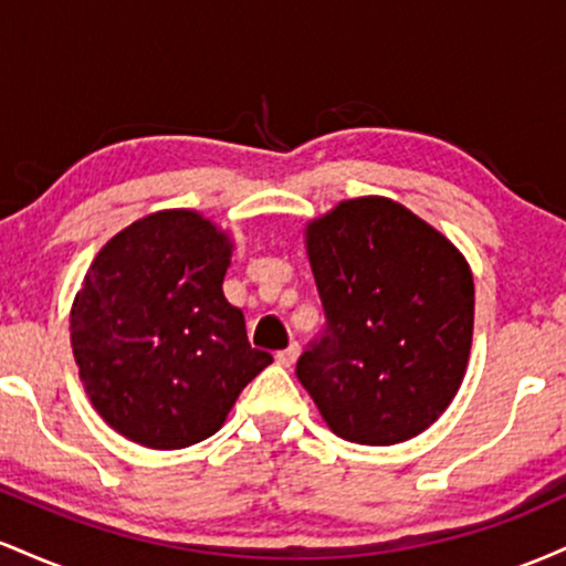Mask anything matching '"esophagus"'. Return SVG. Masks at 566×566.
<instances>
[{
    "label": "esophagus",
    "instance_id": "34e87169",
    "mask_svg": "<svg viewBox=\"0 0 566 566\" xmlns=\"http://www.w3.org/2000/svg\"><path fill=\"white\" fill-rule=\"evenodd\" d=\"M297 356H301V346H297V343H290L287 348H282V350H276V361L282 367H292L297 361Z\"/></svg>",
    "mask_w": 566,
    "mask_h": 566
}]
</instances>
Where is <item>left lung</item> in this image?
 I'll use <instances>...</instances> for the list:
<instances>
[{
  "label": "left lung",
  "instance_id": "1",
  "mask_svg": "<svg viewBox=\"0 0 566 566\" xmlns=\"http://www.w3.org/2000/svg\"><path fill=\"white\" fill-rule=\"evenodd\" d=\"M324 329L295 375L337 437L396 444L463 382L473 276L450 239L382 197L340 201L305 229Z\"/></svg>",
  "mask_w": 566,
  "mask_h": 566
}]
</instances>
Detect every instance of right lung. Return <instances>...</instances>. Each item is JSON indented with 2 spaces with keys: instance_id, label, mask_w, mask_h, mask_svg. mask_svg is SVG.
Masks as SVG:
<instances>
[{
  "instance_id": "add662e5",
  "label": "right lung",
  "mask_w": 566,
  "mask_h": 566,
  "mask_svg": "<svg viewBox=\"0 0 566 566\" xmlns=\"http://www.w3.org/2000/svg\"><path fill=\"white\" fill-rule=\"evenodd\" d=\"M231 242L191 210L135 220L103 247L71 308V348L90 401L151 450L212 437L269 367L226 301Z\"/></svg>"
}]
</instances>
